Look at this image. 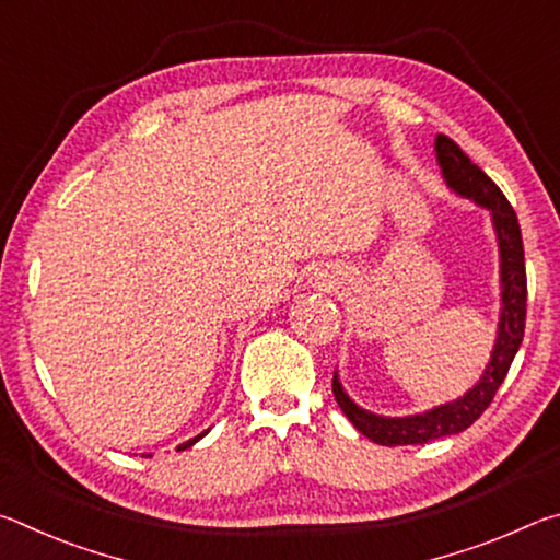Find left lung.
Here are the masks:
<instances>
[{"mask_svg":"<svg viewBox=\"0 0 560 560\" xmlns=\"http://www.w3.org/2000/svg\"><path fill=\"white\" fill-rule=\"evenodd\" d=\"M438 160L442 175L447 185L464 197H469L481 207H487L494 220V230L499 236V254H501V320L497 346L491 350V360L487 365L481 381L471 390L459 397V400L434 407V410L412 417H381L358 407L343 393L334 375V395L340 410L353 422L358 432H363L368 440L385 447H397V444H424L447 434H457L467 430L481 417L494 400L499 385L504 383L514 355L524 340L526 328V264H524V242H521V226L516 220L514 207L509 205L504 192L491 183V177L474 165L467 153L447 136H438Z\"/></svg>","mask_w":560,"mask_h":560,"instance_id":"8db88e82","label":"left lung"}]
</instances>
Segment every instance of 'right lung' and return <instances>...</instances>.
Returning a JSON list of instances; mask_svg holds the SVG:
<instances>
[{
  "mask_svg": "<svg viewBox=\"0 0 560 560\" xmlns=\"http://www.w3.org/2000/svg\"><path fill=\"white\" fill-rule=\"evenodd\" d=\"M205 438V434H197V438L195 440H189V442H185V444H179V447L177 450H187V447H192V444L197 442V440H202Z\"/></svg>",
  "mask_w": 560,
  "mask_h": 560,
  "instance_id": "1",
  "label": "right lung"
}]
</instances>
